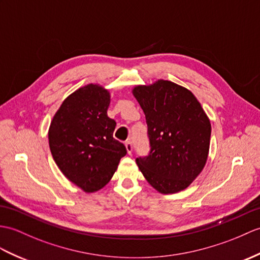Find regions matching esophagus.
<instances>
[{"label":"esophagus","mask_w":260,"mask_h":260,"mask_svg":"<svg viewBox=\"0 0 260 260\" xmlns=\"http://www.w3.org/2000/svg\"><path fill=\"white\" fill-rule=\"evenodd\" d=\"M125 147H126V150H127V153L131 155L133 152V146H132V143L129 141L125 143Z\"/></svg>","instance_id":"1"}]
</instances>
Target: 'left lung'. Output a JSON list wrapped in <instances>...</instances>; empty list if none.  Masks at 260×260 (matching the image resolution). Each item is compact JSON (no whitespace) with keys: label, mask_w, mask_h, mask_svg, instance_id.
I'll return each mask as SVG.
<instances>
[{"label":"left lung","mask_w":260,"mask_h":260,"mask_svg":"<svg viewBox=\"0 0 260 260\" xmlns=\"http://www.w3.org/2000/svg\"><path fill=\"white\" fill-rule=\"evenodd\" d=\"M132 93L146 117L150 153L136 164L148 184L160 194L188 187L208 158L210 120L188 88L157 80L135 85Z\"/></svg>","instance_id":"obj_1"}]
</instances>
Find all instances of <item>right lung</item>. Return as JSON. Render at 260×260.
<instances>
[{"label": "right lung", "mask_w": 260, "mask_h": 260, "mask_svg": "<svg viewBox=\"0 0 260 260\" xmlns=\"http://www.w3.org/2000/svg\"><path fill=\"white\" fill-rule=\"evenodd\" d=\"M110 103V90L87 84L63 101L48 128V144L59 171L85 192L107 185L127 153L113 137L116 123L107 115Z\"/></svg>", "instance_id": "right-lung-1"}]
</instances>
